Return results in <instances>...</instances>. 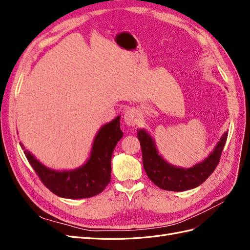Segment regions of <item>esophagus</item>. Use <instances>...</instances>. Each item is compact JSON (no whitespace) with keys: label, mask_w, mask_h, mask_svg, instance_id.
Here are the masks:
<instances>
[{"label":"esophagus","mask_w":250,"mask_h":250,"mask_svg":"<svg viewBox=\"0 0 250 250\" xmlns=\"http://www.w3.org/2000/svg\"><path fill=\"white\" fill-rule=\"evenodd\" d=\"M124 120H125V123L128 126H135L139 122V113L138 111L133 109V108H129L124 115Z\"/></svg>","instance_id":"1"}]
</instances>
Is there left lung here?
Masks as SVG:
<instances>
[{"instance_id": "obj_1", "label": "left lung", "mask_w": 250, "mask_h": 250, "mask_svg": "<svg viewBox=\"0 0 250 250\" xmlns=\"http://www.w3.org/2000/svg\"><path fill=\"white\" fill-rule=\"evenodd\" d=\"M138 138L142 148L144 169L150 180L163 190L181 192L200 186L215 171L228 140V132L223 134L207 160L190 169L174 167L166 162L158 155L153 140L145 130H138Z\"/></svg>"}]
</instances>
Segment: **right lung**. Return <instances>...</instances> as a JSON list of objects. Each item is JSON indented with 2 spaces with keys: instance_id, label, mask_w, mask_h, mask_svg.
<instances>
[{
  "instance_id": "1",
  "label": "right lung",
  "mask_w": 250,
  "mask_h": 250,
  "mask_svg": "<svg viewBox=\"0 0 250 250\" xmlns=\"http://www.w3.org/2000/svg\"><path fill=\"white\" fill-rule=\"evenodd\" d=\"M120 116L105 124L97 133L86 164L73 171H54L44 167L28 151H24L29 164L49 190L59 197L80 199L100 194L110 183L111 155L122 139ZM21 149H25L21 144Z\"/></svg>"
}]
</instances>
